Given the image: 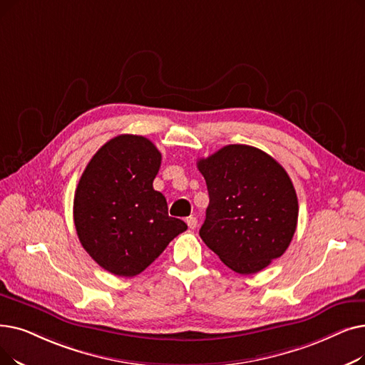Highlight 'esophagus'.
Listing matches in <instances>:
<instances>
[{
    "label": "esophagus",
    "instance_id": "34e87169",
    "mask_svg": "<svg viewBox=\"0 0 365 365\" xmlns=\"http://www.w3.org/2000/svg\"><path fill=\"white\" fill-rule=\"evenodd\" d=\"M186 224H187V227H189V228L194 230V228H197L198 220H197V217H195V216H189V217L186 219Z\"/></svg>",
    "mask_w": 365,
    "mask_h": 365
}]
</instances>
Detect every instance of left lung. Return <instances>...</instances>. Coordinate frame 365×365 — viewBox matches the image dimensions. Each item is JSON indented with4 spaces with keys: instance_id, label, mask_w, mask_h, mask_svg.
I'll return each instance as SVG.
<instances>
[{
    "instance_id": "8db88e82",
    "label": "left lung",
    "mask_w": 365,
    "mask_h": 365,
    "mask_svg": "<svg viewBox=\"0 0 365 365\" xmlns=\"http://www.w3.org/2000/svg\"><path fill=\"white\" fill-rule=\"evenodd\" d=\"M197 167L210 198L200 237L219 259L235 273L253 274L282 257L297 230L298 200L274 158L228 145Z\"/></svg>"
}]
</instances>
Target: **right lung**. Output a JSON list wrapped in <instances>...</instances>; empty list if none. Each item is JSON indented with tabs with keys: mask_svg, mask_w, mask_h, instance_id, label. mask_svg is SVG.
Instances as JSON below:
<instances>
[{
	"mask_svg": "<svg viewBox=\"0 0 365 365\" xmlns=\"http://www.w3.org/2000/svg\"><path fill=\"white\" fill-rule=\"evenodd\" d=\"M161 152L141 135L122 134L92 156L74 194V225L83 249L108 273L133 277L187 230L168 216L153 189Z\"/></svg>",
	"mask_w": 365,
	"mask_h": 365,
	"instance_id": "add662e5",
	"label": "right lung"
}]
</instances>
